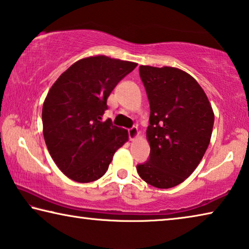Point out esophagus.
<instances>
[{
  "instance_id": "esophagus-1",
  "label": "esophagus",
  "mask_w": 249,
  "mask_h": 249,
  "mask_svg": "<svg viewBox=\"0 0 249 249\" xmlns=\"http://www.w3.org/2000/svg\"><path fill=\"white\" fill-rule=\"evenodd\" d=\"M128 134H129V139L130 140H134L138 137V127L133 125L132 128H130L128 130Z\"/></svg>"
}]
</instances>
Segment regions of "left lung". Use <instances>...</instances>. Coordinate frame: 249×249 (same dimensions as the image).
Wrapping results in <instances>:
<instances>
[{
  "instance_id": "1",
  "label": "left lung",
  "mask_w": 249,
  "mask_h": 249,
  "mask_svg": "<svg viewBox=\"0 0 249 249\" xmlns=\"http://www.w3.org/2000/svg\"><path fill=\"white\" fill-rule=\"evenodd\" d=\"M150 104V156L137 165L148 184L170 189L193 173L210 144L214 112L192 76L173 67H139Z\"/></svg>"
}]
</instances>
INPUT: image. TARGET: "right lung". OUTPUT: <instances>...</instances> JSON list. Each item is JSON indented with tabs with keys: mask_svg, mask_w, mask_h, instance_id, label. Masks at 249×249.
I'll return each instance as SVG.
<instances>
[{
	"mask_svg": "<svg viewBox=\"0 0 249 249\" xmlns=\"http://www.w3.org/2000/svg\"><path fill=\"white\" fill-rule=\"evenodd\" d=\"M136 63L95 56L72 64L48 91L43 105L45 143L59 170L79 183L100 178L128 141L127 130L103 120L107 99Z\"/></svg>",
	"mask_w": 249,
	"mask_h": 249,
	"instance_id": "obj_1",
	"label": "right lung"
}]
</instances>
